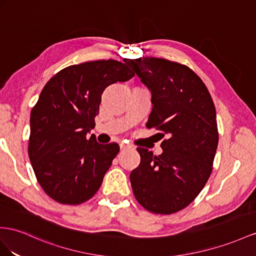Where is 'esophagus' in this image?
Segmentation results:
<instances>
[{"instance_id": "34e87169", "label": "esophagus", "mask_w": 256, "mask_h": 256, "mask_svg": "<svg viewBox=\"0 0 256 256\" xmlns=\"http://www.w3.org/2000/svg\"><path fill=\"white\" fill-rule=\"evenodd\" d=\"M120 147H121V149H126V148H130L132 146H130V144H126V142H121Z\"/></svg>"}]
</instances>
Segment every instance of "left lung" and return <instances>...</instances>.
<instances>
[{
  "mask_svg": "<svg viewBox=\"0 0 256 256\" xmlns=\"http://www.w3.org/2000/svg\"><path fill=\"white\" fill-rule=\"evenodd\" d=\"M124 62L152 92L147 128L168 136L159 156L137 148L140 163L130 175L134 196L149 212H178L196 199L212 172L218 145L212 97L185 64L154 57L126 58Z\"/></svg>",
  "mask_w": 256,
  "mask_h": 256,
  "instance_id": "1",
  "label": "left lung"
}]
</instances>
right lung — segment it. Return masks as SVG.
<instances>
[{
	"instance_id": "1",
	"label": "right lung",
	"mask_w": 256,
	"mask_h": 256,
	"mask_svg": "<svg viewBox=\"0 0 256 256\" xmlns=\"http://www.w3.org/2000/svg\"><path fill=\"white\" fill-rule=\"evenodd\" d=\"M134 74L123 62L96 60L69 66L45 84L31 110L28 152L38 184L53 200L80 204L102 186L120 147L88 134L104 88Z\"/></svg>"
}]
</instances>
